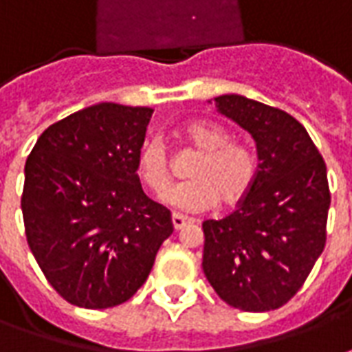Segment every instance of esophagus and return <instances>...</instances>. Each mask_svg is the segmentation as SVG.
Returning <instances> with one entry per match:
<instances>
[{
  "mask_svg": "<svg viewBox=\"0 0 352 352\" xmlns=\"http://www.w3.org/2000/svg\"><path fill=\"white\" fill-rule=\"evenodd\" d=\"M171 223H173V228H175V230H181L184 225H190L192 221L183 217V215H179V213H173V215H171Z\"/></svg>",
  "mask_w": 352,
  "mask_h": 352,
  "instance_id": "esophagus-1",
  "label": "esophagus"
}]
</instances>
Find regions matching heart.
<instances>
[{
  "label": "heart",
  "instance_id": "1",
  "mask_svg": "<svg viewBox=\"0 0 352 352\" xmlns=\"http://www.w3.org/2000/svg\"><path fill=\"white\" fill-rule=\"evenodd\" d=\"M183 139L198 156L186 175L188 181L171 186L164 201L186 213L210 210L215 204H236L252 190L257 179V158L250 146L228 141V133L215 124L192 122L183 127ZM137 173L142 184L162 194L171 183V166L164 142L151 139L137 156Z\"/></svg>",
  "mask_w": 352,
  "mask_h": 352
}]
</instances>
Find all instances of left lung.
<instances>
[{"label":"left lung","mask_w":352,"mask_h":352,"mask_svg":"<svg viewBox=\"0 0 352 352\" xmlns=\"http://www.w3.org/2000/svg\"><path fill=\"white\" fill-rule=\"evenodd\" d=\"M219 114L252 135L257 179L230 215L204 221L201 269L217 296L248 313L299 292L326 245L328 173L296 118L242 95L215 97Z\"/></svg>","instance_id":"left-lung-1"}]
</instances>
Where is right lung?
<instances>
[{
    "label": "right lung",
    "instance_id": "add662e5",
    "mask_svg": "<svg viewBox=\"0 0 352 352\" xmlns=\"http://www.w3.org/2000/svg\"><path fill=\"white\" fill-rule=\"evenodd\" d=\"M152 108L100 102L49 125L24 168L26 240L68 303L108 309L146 282L171 213L137 175Z\"/></svg>",
    "mask_w": 352,
    "mask_h": 352
}]
</instances>
